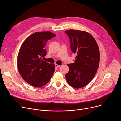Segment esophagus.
<instances>
[{
  "mask_svg": "<svg viewBox=\"0 0 121 121\" xmlns=\"http://www.w3.org/2000/svg\"><path fill=\"white\" fill-rule=\"evenodd\" d=\"M55 67H56V68H57V67L60 66V65H58V64H55Z\"/></svg>",
  "mask_w": 121,
  "mask_h": 121,
  "instance_id": "34e87169",
  "label": "esophagus"
}]
</instances>
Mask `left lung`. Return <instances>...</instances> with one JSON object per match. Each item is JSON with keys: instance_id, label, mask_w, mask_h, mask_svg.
<instances>
[{"instance_id": "left-lung-1", "label": "left lung", "mask_w": 121, "mask_h": 121, "mask_svg": "<svg viewBox=\"0 0 121 121\" xmlns=\"http://www.w3.org/2000/svg\"><path fill=\"white\" fill-rule=\"evenodd\" d=\"M65 33L69 37L72 52L77 54L75 63L67 65L69 70L65 75L66 79L74 88H83L97 72L100 60L99 48L95 39L88 32L69 30Z\"/></svg>"}]
</instances>
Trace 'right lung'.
I'll use <instances>...</instances> for the list:
<instances>
[{"mask_svg":"<svg viewBox=\"0 0 121 121\" xmlns=\"http://www.w3.org/2000/svg\"><path fill=\"white\" fill-rule=\"evenodd\" d=\"M50 31L33 33L22 44L17 58L19 72L23 79L35 87L47 84L55 71V64L43 60L46 55V42L55 37Z\"/></svg>","mask_w":121,"mask_h":121,"instance_id":"1","label":"right lung"}]
</instances>
